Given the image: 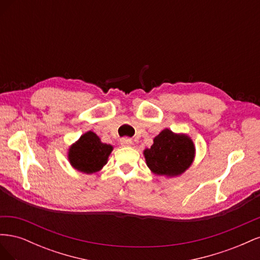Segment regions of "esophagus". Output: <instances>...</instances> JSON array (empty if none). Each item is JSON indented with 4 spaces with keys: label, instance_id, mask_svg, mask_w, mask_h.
Here are the masks:
<instances>
[{
    "label": "esophagus",
    "instance_id": "1",
    "mask_svg": "<svg viewBox=\"0 0 260 260\" xmlns=\"http://www.w3.org/2000/svg\"><path fill=\"white\" fill-rule=\"evenodd\" d=\"M120 143L122 146H130L132 145V140L129 138H123L120 140Z\"/></svg>",
    "mask_w": 260,
    "mask_h": 260
}]
</instances>
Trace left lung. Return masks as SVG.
I'll return each mask as SVG.
<instances>
[{
  "label": "left lung",
  "instance_id": "left-lung-1",
  "mask_svg": "<svg viewBox=\"0 0 260 260\" xmlns=\"http://www.w3.org/2000/svg\"><path fill=\"white\" fill-rule=\"evenodd\" d=\"M193 141L185 135H176L169 129L155 137L151 148L144 151L148 168L155 175L175 177L184 172L194 159Z\"/></svg>",
  "mask_w": 260,
  "mask_h": 260
}]
</instances>
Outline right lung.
I'll list each match as a JSON object with an SVG mask.
<instances>
[{"mask_svg":"<svg viewBox=\"0 0 260 260\" xmlns=\"http://www.w3.org/2000/svg\"><path fill=\"white\" fill-rule=\"evenodd\" d=\"M112 151V145L102 143L95 133L89 131L70 146L68 159L75 169L93 174L103 168Z\"/></svg>","mask_w":260,"mask_h":260,"instance_id":"add662e5","label":"right lung"}]
</instances>
